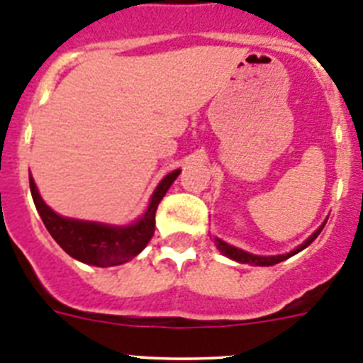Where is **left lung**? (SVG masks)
Instances as JSON below:
<instances>
[{"label": "left lung", "mask_w": 363, "mask_h": 363, "mask_svg": "<svg viewBox=\"0 0 363 363\" xmlns=\"http://www.w3.org/2000/svg\"><path fill=\"white\" fill-rule=\"evenodd\" d=\"M325 222H328V220H325ZM325 222H324V224H322V226L318 228V230L315 231V233L309 235V237L306 238V240H303L302 244H300V246H296L295 250L289 251V253H286V255H271V257H262V255L247 253V251L240 250V247L231 246V244L224 242V240H222V238H218V237H213V240H215V246H217V250L220 251V253L224 255V257H228V259L235 260V262L250 264V266H275V264L282 262V260L289 259V257H293V255H296V253H300V251H302V250H306V247H308L309 244H311L313 240H315V238L318 237L320 231L324 230Z\"/></svg>", "instance_id": "obj_1"}]
</instances>
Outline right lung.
Segmentation results:
<instances>
[{
	"label": "right lung",
	"instance_id": "obj_1",
	"mask_svg": "<svg viewBox=\"0 0 363 363\" xmlns=\"http://www.w3.org/2000/svg\"><path fill=\"white\" fill-rule=\"evenodd\" d=\"M179 174L181 169H174L172 174L166 175L150 197V204L145 213L126 226L79 220V218H68L55 213L41 199L32 175L28 181H30V194L39 217L55 242L60 244L72 259L79 262L97 267H110L128 262L145 250L155 231V211H157L159 202L166 195L169 186L174 184Z\"/></svg>",
	"mask_w": 363,
	"mask_h": 363
}]
</instances>
